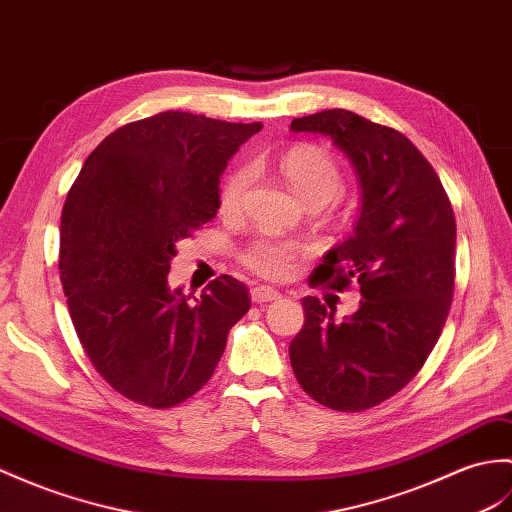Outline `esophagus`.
I'll list each match as a JSON object with an SVG mask.
<instances>
[{
	"mask_svg": "<svg viewBox=\"0 0 512 512\" xmlns=\"http://www.w3.org/2000/svg\"><path fill=\"white\" fill-rule=\"evenodd\" d=\"M279 292L275 288H270V285H257V288L251 290V299L255 303H270V301H277L279 299Z\"/></svg>",
	"mask_w": 512,
	"mask_h": 512,
	"instance_id": "obj_1",
	"label": "esophagus"
}]
</instances>
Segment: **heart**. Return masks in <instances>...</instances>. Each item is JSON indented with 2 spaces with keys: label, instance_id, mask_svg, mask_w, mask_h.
<instances>
[{
  "label": "heart",
  "instance_id": "b5f03b06",
  "mask_svg": "<svg viewBox=\"0 0 512 512\" xmlns=\"http://www.w3.org/2000/svg\"><path fill=\"white\" fill-rule=\"evenodd\" d=\"M281 172L292 192L299 196L305 205H327L342 189V176L336 161L327 152L312 146H296L283 154ZM253 181L251 168L235 170L222 187V211H237L242 207L248 187ZM299 257V246L290 242L272 240V237H259L248 244L242 259L248 268L257 275L277 279L288 275Z\"/></svg>",
  "mask_w": 512,
  "mask_h": 512
}]
</instances>
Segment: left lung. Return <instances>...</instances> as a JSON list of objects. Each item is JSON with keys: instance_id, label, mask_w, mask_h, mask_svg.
I'll list each match as a JSON object with an SVG mask.
<instances>
[{"instance_id": "left-lung-1", "label": "left lung", "mask_w": 512, "mask_h": 512, "mask_svg": "<svg viewBox=\"0 0 512 512\" xmlns=\"http://www.w3.org/2000/svg\"><path fill=\"white\" fill-rule=\"evenodd\" d=\"M290 128L334 141L362 192L353 235L314 270L334 290L358 283L360 307L336 320V307L305 296L292 371L323 406L368 410L406 386L441 338L454 299V209L432 165L395 128L344 109L296 117Z\"/></svg>"}]
</instances>
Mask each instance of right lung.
<instances>
[{
	"instance_id": "1",
	"label": "right lung",
	"mask_w": 512,
	"mask_h": 512,
	"mask_svg": "<svg viewBox=\"0 0 512 512\" xmlns=\"http://www.w3.org/2000/svg\"><path fill=\"white\" fill-rule=\"evenodd\" d=\"M261 124L165 111L95 148L61 216V283L91 364L120 395L172 408L205 386L251 310L229 275L202 294L168 285L176 242L220 209V176Z\"/></svg>"
}]
</instances>
